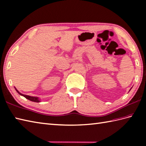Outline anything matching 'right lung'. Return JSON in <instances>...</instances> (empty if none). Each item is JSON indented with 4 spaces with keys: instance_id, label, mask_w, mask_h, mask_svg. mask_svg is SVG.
<instances>
[{
    "instance_id": "add662e5",
    "label": "right lung",
    "mask_w": 146,
    "mask_h": 146,
    "mask_svg": "<svg viewBox=\"0 0 146 146\" xmlns=\"http://www.w3.org/2000/svg\"><path fill=\"white\" fill-rule=\"evenodd\" d=\"M15 89L16 90V91L19 93L20 95L23 96V97H24L25 98H26L27 99H28V100H29L30 101H32V102H37V103H39L40 102V98H39L38 97H32V96H29V95H24V94H21L20 92L18 90L17 88L15 87Z\"/></svg>"
}]
</instances>
